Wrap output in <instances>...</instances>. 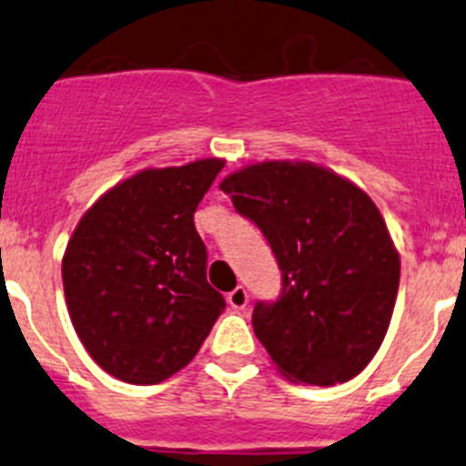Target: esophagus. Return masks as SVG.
Here are the masks:
<instances>
[{"label":"esophagus","mask_w":466,"mask_h":466,"mask_svg":"<svg viewBox=\"0 0 466 466\" xmlns=\"http://www.w3.org/2000/svg\"><path fill=\"white\" fill-rule=\"evenodd\" d=\"M228 302L232 309H243L248 305V291L243 287H237L234 291L228 293Z\"/></svg>","instance_id":"1"}]
</instances>
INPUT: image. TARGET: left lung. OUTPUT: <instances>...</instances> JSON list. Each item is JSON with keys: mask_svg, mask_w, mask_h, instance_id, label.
I'll list each match as a JSON object with an SVG mask.
<instances>
[{"mask_svg": "<svg viewBox=\"0 0 466 466\" xmlns=\"http://www.w3.org/2000/svg\"><path fill=\"white\" fill-rule=\"evenodd\" d=\"M264 232L282 296L257 302L252 328L275 369L302 385L348 382L378 353L400 279V257L376 202L309 161H259L220 182Z\"/></svg>", "mask_w": 466, "mask_h": 466, "instance_id": "1", "label": "left lung"}]
</instances>
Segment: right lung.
<instances>
[{
  "instance_id": "1",
  "label": "right lung",
  "mask_w": 466,
  "mask_h": 466,
  "mask_svg": "<svg viewBox=\"0 0 466 466\" xmlns=\"http://www.w3.org/2000/svg\"><path fill=\"white\" fill-rule=\"evenodd\" d=\"M225 166L146 168L108 188L63 255L67 314L90 358L129 385L187 367L225 309L193 214Z\"/></svg>"
}]
</instances>
